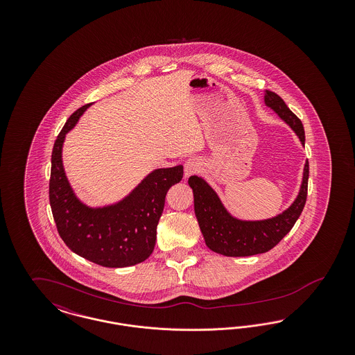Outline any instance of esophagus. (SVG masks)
I'll use <instances>...</instances> for the list:
<instances>
[{
	"label": "esophagus",
	"instance_id": "esophagus-1",
	"mask_svg": "<svg viewBox=\"0 0 355 355\" xmlns=\"http://www.w3.org/2000/svg\"><path fill=\"white\" fill-rule=\"evenodd\" d=\"M202 169V162L198 158H189L185 162V175L190 177L191 174H196Z\"/></svg>",
	"mask_w": 355,
	"mask_h": 355
}]
</instances>
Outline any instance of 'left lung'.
Wrapping results in <instances>:
<instances>
[{"label": "left lung", "mask_w": 355, "mask_h": 355, "mask_svg": "<svg viewBox=\"0 0 355 355\" xmlns=\"http://www.w3.org/2000/svg\"><path fill=\"white\" fill-rule=\"evenodd\" d=\"M265 105L291 128L304 146V125L285 101L278 94L266 90ZM307 180L309 162L306 161L302 184L294 202L275 217L249 220L234 217L202 177L191 175L189 186L193 189L194 211L206 246L214 253L226 257H249L269 252L300 218L307 197Z\"/></svg>", "instance_id": "left-lung-1"}]
</instances>
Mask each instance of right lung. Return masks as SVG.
I'll return each mask as SVG.
<instances>
[{
  "instance_id": "obj_1",
  "label": "right lung",
  "mask_w": 355,
  "mask_h": 355,
  "mask_svg": "<svg viewBox=\"0 0 355 355\" xmlns=\"http://www.w3.org/2000/svg\"><path fill=\"white\" fill-rule=\"evenodd\" d=\"M93 103L74 112L57 137L51 152L49 201L62 241L73 253L103 268H128L144 262L154 250L157 225L170 187L184 175V166L150 171L117 202L89 206L69 182L62 148L69 132Z\"/></svg>"
}]
</instances>
